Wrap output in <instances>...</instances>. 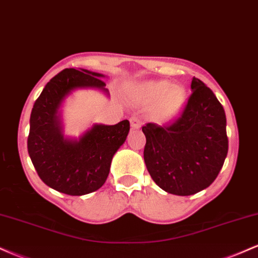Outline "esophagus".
Wrapping results in <instances>:
<instances>
[{
    "label": "esophagus",
    "instance_id": "1",
    "mask_svg": "<svg viewBox=\"0 0 258 258\" xmlns=\"http://www.w3.org/2000/svg\"><path fill=\"white\" fill-rule=\"evenodd\" d=\"M130 122H131V127H132L133 130H138V128H141L142 122H141V120L138 119V117L132 116L131 119H130Z\"/></svg>",
    "mask_w": 258,
    "mask_h": 258
}]
</instances>
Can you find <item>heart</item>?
Returning a JSON list of instances; mask_svg holds the SVG:
<instances>
[{"instance_id":"1","label":"heart","mask_w":258,"mask_h":258,"mask_svg":"<svg viewBox=\"0 0 258 258\" xmlns=\"http://www.w3.org/2000/svg\"><path fill=\"white\" fill-rule=\"evenodd\" d=\"M133 98L143 105L154 106V117L158 122H168L176 117L184 105L186 92L179 85L166 80L147 81L131 88Z\"/></svg>"}]
</instances>
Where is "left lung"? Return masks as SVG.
I'll return each instance as SVG.
<instances>
[{
    "instance_id": "1",
    "label": "left lung",
    "mask_w": 258,
    "mask_h": 258,
    "mask_svg": "<svg viewBox=\"0 0 258 258\" xmlns=\"http://www.w3.org/2000/svg\"><path fill=\"white\" fill-rule=\"evenodd\" d=\"M180 117L168 126L147 123L144 162L154 182L170 194L193 195L220 173L228 153L226 112L214 92L197 78Z\"/></svg>"
}]
</instances>
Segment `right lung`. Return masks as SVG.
I'll return each mask as SVG.
<instances>
[{
  "instance_id": "obj_1",
  "label": "right lung",
  "mask_w": 258,
  "mask_h": 258,
  "mask_svg": "<svg viewBox=\"0 0 258 258\" xmlns=\"http://www.w3.org/2000/svg\"><path fill=\"white\" fill-rule=\"evenodd\" d=\"M103 74L64 69L44 86L30 115L28 152L40 178L68 195L96 191L108 178L112 156L125 143L128 120L116 125L94 123L79 138L65 137L60 106L79 88H96L109 96Z\"/></svg>"
}]
</instances>
